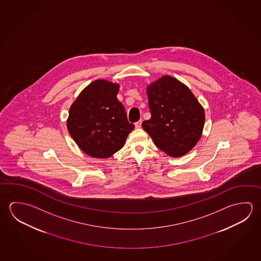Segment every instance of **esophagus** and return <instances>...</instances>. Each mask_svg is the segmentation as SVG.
<instances>
[{
	"instance_id": "obj_1",
	"label": "esophagus",
	"mask_w": 261,
	"mask_h": 261,
	"mask_svg": "<svg viewBox=\"0 0 261 261\" xmlns=\"http://www.w3.org/2000/svg\"><path fill=\"white\" fill-rule=\"evenodd\" d=\"M142 125V120H139V121H137V123H135V126H136V128H140Z\"/></svg>"
}]
</instances>
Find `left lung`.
<instances>
[{"label": "left lung", "mask_w": 261, "mask_h": 261, "mask_svg": "<svg viewBox=\"0 0 261 261\" xmlns=\"http://www.w3.org/2000/svg\"><path fill=\"white\" fill-rule=\"evenodd\" d=\"M151 118L142 127L160 150L181 156L195 146L204 124V111L190 89L164 76L146 90Z\"/></svg>", "instance_id": "obj_1"}]
</instances>
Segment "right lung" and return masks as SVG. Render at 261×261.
Segmentation results:
<instances>
[{
  "instance_id": "1",
  "label": "right lung",
  "mask_w": 261,
  "mask_h": 261,
  "mask_svg": "<svg viewBox=\"0 0 261 261\" xmlns=\"http://www.w3.org/2000/svg\"><path fill=\"white\" fill-rule=\"evenodd\" d=\"M118 91V84L98 80L83 90L69 109V135L87 155L109 158L123 147L135 128L116 98Z\"/></svg>"
}]
</instances>
